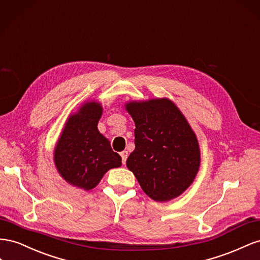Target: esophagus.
<instances>
[{
    "mask_svg": "<svg viewBox=\"0 0 260 260\" xmlns=\"http://www.w3.org/2000/svg\"><path fill=\"white\" fill-rule=\"evenodd\" d=\"M120 154H121V157H122L123 165H125V163H126V159H127V157H128V152L126 151V150H124V151H122Z\"/></svg>",
    "mask_w": 260,
    "mask_h": 260,
    "instance_id": "34e87169",
    "label": "esophagus"
}]
</instances>
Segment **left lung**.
Returning <instances> with one entry per match:
<instances>
[{
    "label": "left lung",
    "mask_w": 260,
    "mask_h": 260,
    "mask_svg": "<svg viewBox=\"0 0 260 260\" xmlns=\"http://www.w3.org/2000/svg\"><path fill=\"white\" fill-rule=\"evenodd\" d=\"M135 122V150L126 161L143 190L155 202L180 196L194 182L200 166L195 133L169 99L125 105Z\"/></svg>",
    "instance_id": "8db88e82"
}]
</instances>
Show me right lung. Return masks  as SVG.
I'll return each mask as SVG.
<instances>
[{
  "label": "right lung",
  "instance_id": "1",
  "mask_svg": "<svg viewBox=\"0 0 260 260\" xmlns=\"http://www.w3.org/2000/svg\"><path fill=\"white\" fill-rule=\"evenodd\" d=\"M101 114L100 103H84L77 113L70 115L54 149L58 173L73 186L85 190L97 186L106 172L122 165L120 154L98 131Z\"/></svg>",
  "mask_w": 260,
  "mask_h": 260
}]
</instances>
